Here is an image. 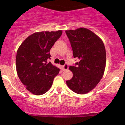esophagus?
I'll return each instance as SVG.
<instances>
[{
	"label": "esophagus",
	"mask_w": 125,
	"mask_h": 125,
	"mask_svg": "<svg viewBox=\"0 0 125 125\" xmlns=\"http://www.w3.org/2000/svg\"><path fill=\"white\" fill-rule=\"evenodd\" d=\"M69 66H68V64H64L63 66H62V69L63 71H65V70L68 69Z\"/></svg>",
	"instance_id": "1"
}]
</instances>
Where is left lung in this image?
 <instances>
[{
	"instance_id": "obj_1",
	"label": "left lung",
	"mask_w": 125,
	"mask_h": 125,
	"mask_svg": "<svg viewBox=\"0 0 125 125\" xmlns=\"http://www.w3.org/2000/svg\"><path fill=\"white\" fill-rule=\"evenodd\" d=\"M74 58L79 59L69 69L73 76L67 86L77 94H85L95 87L104 75L106 51L102 41L90 30L79 28L65 31Z\"/></svg>"
}]
</instances>
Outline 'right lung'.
I'll return each mask as SVG.
<instances>
[{"mask_svg": "<svg viewBox=\"0 0 125 125\" xmlns=\"http://www.w3.org/2000/svg\"><path fill=\"white\" fill-rule=\"evenodd\" d=\"M62 31L36 32L28 37L17 51L18 75L29 91L36 95L45 94L51 88L60 69L48 59L50 50L61 37Z\"/></svg>", "mask_w": 125, "mask_h": 125, "instance_id": "obj_1", "label": "right lung"}]
</instances>
